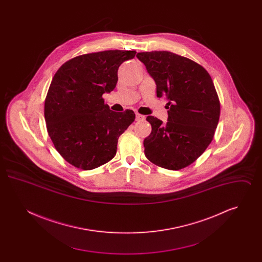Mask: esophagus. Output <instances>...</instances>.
I'll use <instances>...</instances> for the list:
<instances>
[{
    "label": "esophagus",
    "mask_w": 262,
    "mask_h": 262,
    "mask_svg": "<svg viewBox=\"0 0 262 262\" xmlns=\"http://www.w3.org/2000/svg\"><path fill=\"white\" fill-rule=\"evenodd\" d=\"M136 116H137V121H142V120H144V116H142V115H140V114H138V113L136 114Z\"/></svg>",
    "instance_id": "obj_1"
}]
</instances>
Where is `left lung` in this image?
<instances>
[{"instance_id":"1","label":"left lung","mask_w":262,"mask_h":262,"mask_svg":"<svg viewBox=\"0 0 262 262\" xmlns=\"http://www.w3.org/2000/svg\"><path fill=\"white\" fill-rule=\"evenodd\" d=\"M156 83L157 97L166 96L168 122L148 116L152 127L143 141L150 162L180 170L194 162L213 139L220 101L207 71L186 57L168 51L137 53Z\"/></svg>"}]
</instances>
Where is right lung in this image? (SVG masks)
Wrapping results in <instances>:
<instances>
[{"instance_id": "add662e5", "label": "right lung", "mask_w": 262, "mask_h": 262, "mask_svg": "<svg viewBox=\"0 0 262 262\" xmlns=\"http://www.w3.org/2000/svg\"><path fill=\"white\" fill-rule=\"evenodd\" d=\"M136 51L108 50L77 56L54 75L44 115L53 144L67 162L92 170L114 158L120 136L135 119L132 110L114 112L102 95L113 91L119 67Z\"/></svg>"}]
</instances>
